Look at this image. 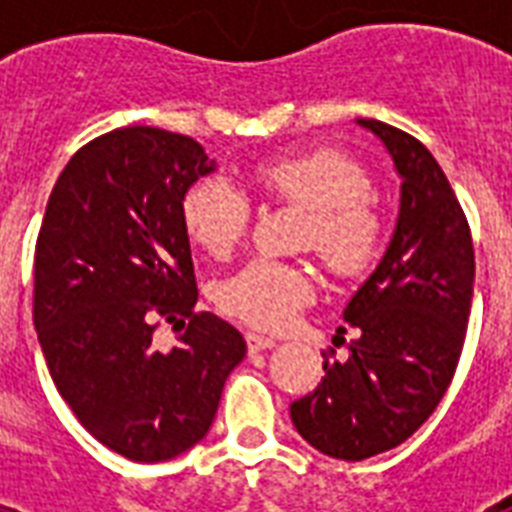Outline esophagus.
Returning a JSON list of instances; mask_svg holds the SVG:
<instances>
[{"instance_id": "obj_1", "label": "esophagus", "mask_w": 512, "mask_h": 512, "mask_svg": "<svg viewBox=\"0 0 512 512\" xmlns=\"http://www.w3.org/2000/svg\"><path fill=\"white\" fill-rule=\"evenodd\" d=\"M247 345L249 350H268L276 345V340L268 335H260V332H247Z\"/></svg>"}]
</instances>
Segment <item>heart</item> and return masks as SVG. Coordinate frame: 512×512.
Here are the masks:
<instances>
[{"mask_svg": "<svg viewBox=\"0 0 512 512\" xmlns=\"http://www.w3.org/2000/svg\"><path fill=\"white\" fill-rule=\"evenodd\" d=\"M265 201L305 209L300 244L342 279L369 271L382 249V212L372 199L369 172L335 148H308L276 156L252 170ZM185 233L215 260L231 257L247 239L252 204L225 180L204 177L180 201ZM305 265L257 257L220 284L217 303L231 319L257 329H281L313 297Z\"/></svg>", "mask_w": 512, "mask_h": 512, "instance_id": "b5f03b06", "label": "heart"}]
</instances>
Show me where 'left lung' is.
<instances>
[{"label": "left lung", "mask_w": 512, "mask_h": 512, "mask_svg": "<svg viewBox=\"0 0 512 512\" xmlns=\"http://www.w3.org/2000/svg\"><path fill=\"white\" fill-rule=\"evenodd\" d=\"M393 156L401 209L385 257L342 319L358 329L348 358L324 353V377L289 406L321 454L358 462L404 444L441 404L470 319L476 255L444 170L409 132L358 119Z\"/></svg>", "instance_id": "8db88e82"}]
</instances>
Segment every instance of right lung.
<instances>
[{
  "label": "right lung",
  "mask_w": 512,
  "mask_h": 512,
  "mask_svg": "<svg viewBox=\"0 0 512 512\" xmlns=\"http://www.w3.org/2000/svg\"><path fill=\"white\" fill-rule=\"evenodd\" d=\"M215 170L188 135L122 127L60 172L34 255V327L55 388L84 430L135 462L207 436L247 342L196 311L180 201ZM172 323L178 345L153 342Z\"/></svg>",
  "instance_id": "right-lung-1"
}]
</instances>
